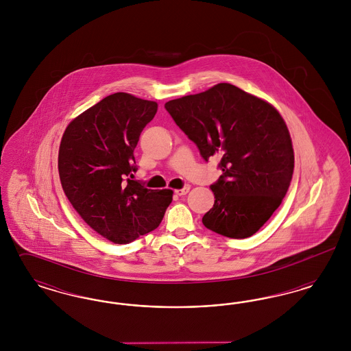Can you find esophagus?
Instances as JSON below:
<instances>
[{"mask_svg":"<svg viewBox=\"0 0 351 351\" xmlns=\"http://www.w3.org/2000/svg\"><path fill=\"white\" fill-rule=\"evenodd\" d=\"M189 189H191V185H189V184H185L182 189H176L175 193H176L178 196H184V195H186V193L189 192Z\"/></svg>","mask_w":351,"mask_h":351,"instance_id":"34e87169","label":"esophagus"}]
</instances>
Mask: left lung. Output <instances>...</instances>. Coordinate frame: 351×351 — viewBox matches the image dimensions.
Listing matches in <instances>:
<instances>
[{
  "mask_svg": "<svg viewBox=\"0 0 351 351\" xmlns=\"http://www.w3.org/2000/svg\"><path fill=\"white\" fill-rule=\"evenodd\" d=\"M165 108L205 162L221 158L222 175L210 185L216 201L202 217L204 226L234 239L256 233L282 204L295 167L279 112L228 83L168 101Z\"/></svg>",
  "mask_w": 351,
  "mask_h": 351,
  "instance_id": "obj_1",
  "label": "left lung"
}]
</instances>
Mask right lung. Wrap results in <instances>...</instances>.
I'll return each mask as SVG.
<instances>
[{
  "label": "right lung",
  "mask_w": 351,
  "mask_h": 351,
  "mask_svg": "<svg viewBox=\"0 0 351 351\" xmlns=\"http://www.w3.org/2000/svg\"><path fill=\"white\" fill-rule=\"evenodd\" d=\"M158 110L155 101L118 92L75 118L59 149V176L69 202L104 238L130 243L159 226L172 191L132 180L134 149Z\"/></svg>",
  "instance_id": "obj_1"
}]
</instances>
